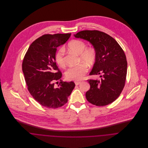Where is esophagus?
<instances>
[{
    "instance_id": "esophagus-1",
    "label": "esophagus",
    "mask_w": 148,
    "mask_h": 148,
    "mask_svg": "<svg viewBox=\"0 0 148 148\" xmlns=\"http://www.w3.org/2000/svg\"><path fill=\"white\" fill-rule=\"evenodd\" d=\"M75 83L76 85H79L81 83V82H77V81H76V82H75Z\"/></svg>"
}]
</instances>
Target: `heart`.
Returning <instances> with one entry per match:
<instances>
[{"instance_id":"heart-1","label":"heart","mask_w":148,"mask_h":148,"mask_svg":"<svg viewBox=\"0 0 148 148\" xmlns=\"http://www.w3.org/2000/svg\"><path fill=\"white\" fill-rule=\"evenodd\" d=\"M68 48L70 51L79 55V60L88 66H92L95 62L96 53L92 48H86V45L80 40H73L68 44ZM55 61L60 67H64L65 62L64 57V51L60 49L55 54ZM80 64L76 66L69 68L65 72V77L68 80L78 81L82 80L88 71L87 66Z\"/></svg>"}]
</instances>
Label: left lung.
Listing matches in <instances>:
<instances>
[{
    "mask_svg": "<svg viewBox=\"0 0 148 148\" xmlns=\"http://www.w3.org/2000/svg\"><path fill=\"white\" fill-rule=\"evenodd\" d=\"M94 47L96 59L90 75H102L101 80H88L86 100L96 106H107L120 95L125 85L127 62L125 53L115 39L103 32L85 30L74 35Z\"/></svg>",
    "mask_w": 148,
    "mask_h": 148,
    "instance_id": "8db88e82",
    "label": "left lung"
}]
</instances>
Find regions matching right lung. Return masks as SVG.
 I'll return each instance as SVG.
<instances>
[{"label":"right lung","instance_id":"add662e5","mask_svg":"<svg viewBox=\"0 0 148 148\" xmlns=\"http://www.w3.org/2000/svg\"><path fill=\"white\" fill-rule=\"evenodd\" d=\"M71 35H42L30 45L23 59L22 71L28 90L36 101L46 108L64 106L75 88L73 82L62 81V73L55 61L57 48L65 43ZM59 79L61 82L56 88L54 83Z\"/></svg>","mask_w":148,"mask_h":148}]
</instances>
